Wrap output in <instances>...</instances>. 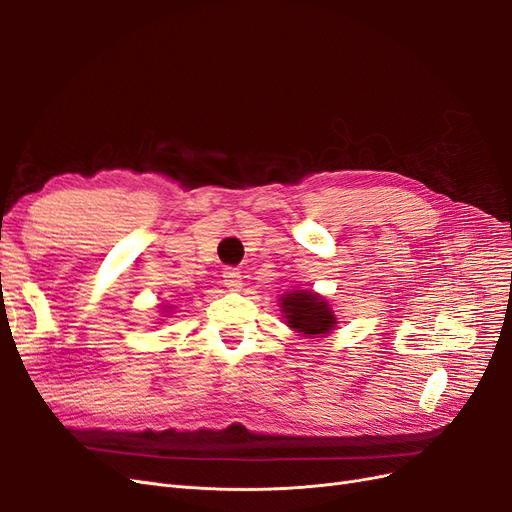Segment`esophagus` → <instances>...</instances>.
Wrapping results in <instances>:
<instances>
[{
  "mask_svg": "<svg viewBox=\"0 0 512 512\" xmlns=\"http://www.w3.org/2000/svg\"><path fill=\"white\" fill-rule=\"evenodd\" d=\"M224 279V286L231 290V292H237V290H241V271H237V269H226L224 271V275H222Z\"/></svg>",
  "mask_w": 512,
  "mask_h": 512,
  "instance_id": "obj_1",
  "label": "esophagus"
}]
</instances>
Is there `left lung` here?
<instances>
[{"mask_svg":"<svg viewBox=\"0 0 512 512\" xmlns=\"http://www.w3.org/2000/svg\"><path fill=\"white\" fill-rule=\"evenodd\" d=\"M279 311L286 324L303 337H326L337 328V315L322 294L290 290L279 296Z\"/></svg>","mask_w":512,"mask_h":512,"instance_id":"8db88e82","label":"left lung"}]
</instances>
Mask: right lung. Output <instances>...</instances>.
<instances>
[{"label": "right lung", "instance_id": "right-lung-1", "mask_svg": "<svg viewBox=\"0 0 512 512\" xmlns=\"http://www.w3.org/2000/svg\"><path fill=\"white\" fill-rule=\"evenodd\" d=\"M161 307H163V311H165V315H163V317H167V315L171 313V309H173V307H169V305H161Z\"/></svg>", "mask_w": 512, "mask_h": 512}]
</instances>
